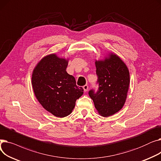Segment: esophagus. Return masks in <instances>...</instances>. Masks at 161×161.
Masks as SVG:
<instances>
[{
    "instance_id": "esophagus-1",
    "label": "esophagus",
    "mask_w": 161,
    "mask_h": 161,
    "mask_svg": "<svg viewBox=\"0 0 161 161\" xmlns=\"http://www.w3.org/2000/svg\"><path fill=\"white\" fill-rule=\"evenodd\" d=\"M83 90H84V91H85V92L87 91V90H88V86L87 85H85L84 86H83Z\"/></svg>"
}]
</instances>
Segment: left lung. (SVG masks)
<instances>
[{
	"label": "left lung",
	"mask_w": 161,
	"mask_h": 161,
	"mask_svg": "<svg viewBox=\"0 0 161 161\" xmlns=\"http://www.w3.org/2000/svg\"><path fill=\"white\" fill-rule=\"evenodd\" d=\"M98 89L89 91L95 108L104 117L119 112L126 101L130 84L127 66L117 55L111 53L104 61H96Z\"/></svg>",
	"instance_id": "left-lung-1"
}]
</instances>
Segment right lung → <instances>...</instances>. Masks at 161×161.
I'll return each mask as SVG.
<instances>
[{"mask_svg":"<svg viewBox=\"0 0 161 161\" xmlns=\"http://www.w3.org/2000/svg\"><path fill=\"white\" fill-rule=\"evenodd\" d=\"M68 60L55 54L46 56L38 63L32 75V85L38 102L57 117L72 112L75 101L83 94L74 76L66 71Z\"/></svg>","mask_w":161,"mask_h":161,"instance_id":"add662e5","label":"right lung"}]
</instances>
